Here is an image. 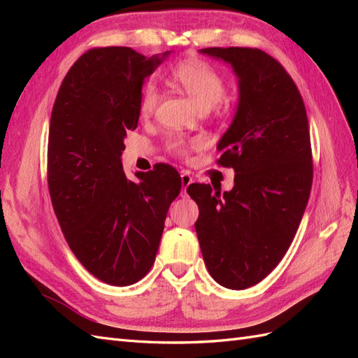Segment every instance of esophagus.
I'll return each mask as SVG.
<instances>
[{"label": "esophagus", "mask_w": 358, "mask_h": 358, "mask_svg": "<svg viewBox=\"0 0 358 358\" xmlns=\"http://www.w3.org/2000/svg\"><path fill=\"white\" fill-rule=\"evenodd\" d=\"M192 181H194V178H192L191 173H189V172H181V191L186 192L187 186L192 185Z\"/></svg>", "instance_id": "obj_1"}]
</instances>
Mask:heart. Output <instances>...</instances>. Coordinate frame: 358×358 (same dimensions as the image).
Here are the masks:
<instances>
[{"label": "heart", "instance_id": "heart-1", "mask_svg": "<svg viewBox=\"0 0 358 358\" xmlns=\"http://www.w3.org/2000/svg\"><path fill=\"white\" fill-rule=\"evenodd\" d=\"M171 81L181 87L192 98L201 110H209L220 104L224 95V80L214 66L200 58H187L175 64L171 69ZM158 89L154 85L144 86L140 94L138 112L143 118L150 117L159 103ZM203 140H186L183 136H171L166 141V148L177 157H187L191 149L201 148Z\"/></svg>", "mask_w": 358, "mask_h": 358}]
</instances>
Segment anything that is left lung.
I'll return each mask as SVG.
<instances>
[{"label":"left lung","instance_id":"1","mask_svg":"<svg viewBox=\"0 0 358 358\" xmlns=\"http://www.w3.org/2000/svg\"><path fill=\"white\" fill-rule=\"evenodd\" d=\"M229 63L240 100L217 149L235 171L229 192L191 185L204 264L217 283L246 289L269 275L291 246L313 186L306 108L285 67L252 48L201 49Z\"/></svg>","mask_w":358,"mask_h":358}]
</instances>
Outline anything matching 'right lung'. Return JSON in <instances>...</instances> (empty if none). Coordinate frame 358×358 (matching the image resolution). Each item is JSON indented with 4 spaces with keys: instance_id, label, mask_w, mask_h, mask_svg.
<instances>
[{
    "instance_id": "obj_1",
    "label": "right lung",
    "mask_w": 358,
    "mask_h": 358,
    "mask_svg": "<svg viewBox=\"0 0 358 358\" xmlns=\"http://www.w3.org/2000/svg\"><path fill=\"white\" fill-rule=\"evenodd\" d=\"M169 55L95 48L73 63L53 104L48 185L67 245L98 280L129 286L150 271L166 214L181 191L172 166L136 172L121 164L127 131L138 124L143 81Z\"/></svg>"
}]
</instances>
